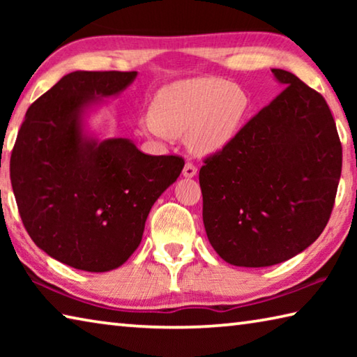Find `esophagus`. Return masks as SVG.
<instances>
[{
    "label": "esophagus",
    "mask_w": 357,
    "mask_h": 357,
    "mask_svg": "<svg viewBox=\"0 0 357 357\" xmlns=\"http://www.w3.org/2000/svg\"><path fill=\"white\" fill-rule=\"evenodd\" d=\"M183 174L185 178H193L197 174V167L190 164V162H187V164L183 168Z\"/></svg>",
    "instance_id": "obj_1"
}]
</instances>
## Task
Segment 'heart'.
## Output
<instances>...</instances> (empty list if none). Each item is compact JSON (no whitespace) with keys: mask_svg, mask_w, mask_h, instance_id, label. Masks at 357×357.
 I'll list each match as a JSON object with an SVG mask.
<instances>
[{"mask_svg":"<svg viewBox=\"0 0 357 357\" xmlns=\"http://www.w3.org/2000/svg\"><path fill=\"white\" fill-rule=\"evenodd\" d=\"M249 110L243 88L215 77H193L173 82L155 93L144 134L168 140L187 137L198 155L219 153L233 140Z\"/></svg>","mask_w":357,"mask_h":357,"instance_id":"heart-1","label":"heart"}]
</instances>
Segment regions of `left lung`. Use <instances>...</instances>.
<instances>
[{"label": "left lung", "instance_id": "8db88e82", "mask_svg": "<svg viewBox=\"0 0 357 357\" xmlns=\"http://www.w3.org/2000/svg\"><path fill=\"white\" fill-rule=\"evenodd\" d=\"M287 86L200 170L203 223L222 259L264 268L315 243L334 208L342 144L324 98L291 72Z\"/></svg>", "mask_w": 357, "mask_h": 357}]
</instances>
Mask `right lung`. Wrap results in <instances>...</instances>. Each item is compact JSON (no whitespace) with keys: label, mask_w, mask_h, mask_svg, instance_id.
Returning <instances> with one entry per match:
<instances>
[{"label":"right lung","mask_w":357,"mask_h":357,"mask_svg":"<svg viewBox=\"0 0 357 357\" xmlns=\"http://www.w3.org/2000/svg\"><path fill=\"white\" fill-rule=\"evenodd\" d=\"M137 72L75 70L31 104L10 155L23 225L47 255L107 273L142 243L153 204L183 172L178 155H149L128 138L99 140L88 110L124 91Z\"/></svg>","instance_id":"right-lung-1"}]
</instances>
